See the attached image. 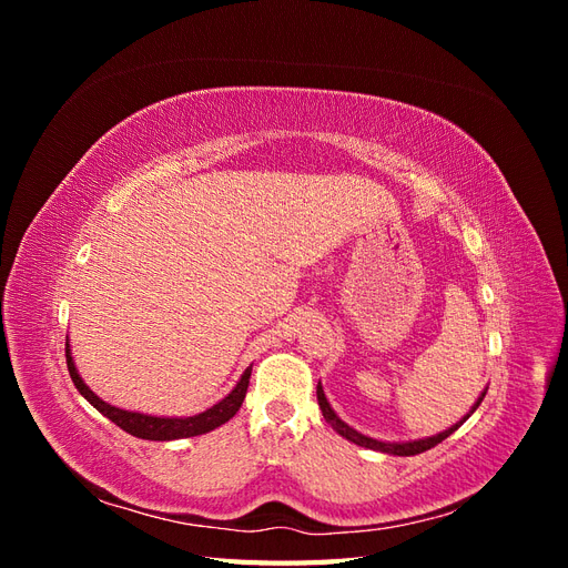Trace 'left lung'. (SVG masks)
<instances>
[{
    "label": "left lung",
    "instance_id": "obj_1",
    "mask_svg": "<svg viewBox=\"0 0 568 568\" xmlns=\"http://www.w3.org/2000/svg\"><path fill=\"white\" fill-rule=\"evenodd\" d=\"M484 395H486V390L480 393V398L476 400V405L471 407V412L480 405V400H484ZM317 403H320V409H322V415H324V419H326V424H332V428L336 434H341L343 438H348L351 443H355V445H363V448H369V450H379V453H388V455H400V457H409V455H419V453H424V450H432V448H436L438 443H443L445 438H448L450 434H455L457 428L462 426V422H467V417H464L459 424H455V426H450V428H445L443 434H436V436H432V438H422V440H407V443H384V440H376V438H369V436H363L359 432H355V428H351L346 422H341L338 417H336V412L332 409V405L326 403V395H324V390H322V386L317 384Z\"/></svg>",
    "mask_w": 568,
    "mask_h": 568
}]
</instances>
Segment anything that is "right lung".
Returning a JSON list of instances; mask_svg holds the SVG:
<instances>
[{"instance_id": "right-lung-1", "label": "right lung", "mask_w": 568, "mask_h": 568, "mask_svg": "<svg viewBox=\"0 0 568 568\" xmlns=\"http://www.w3.org/2000/svg\"><path fill=\"white\" fill-rule=\"evenodd\" d=\"M65 365H68V372H71L75 388L101 412V415L109 417L115 426L123 428V432L144 440H175V438H192V436L213 432V428L222 426L236 415L239 407H242L246 398L248 379H251V367H248L227 398H222L211 409L201 412V415L178 419V417H151V415H142V412H128L101 400L99 395H94V390H90V386L80 379L73 355H71V346H68V338H65Z\"/></svg>"}]
</instances>
